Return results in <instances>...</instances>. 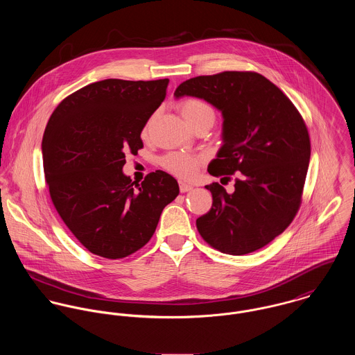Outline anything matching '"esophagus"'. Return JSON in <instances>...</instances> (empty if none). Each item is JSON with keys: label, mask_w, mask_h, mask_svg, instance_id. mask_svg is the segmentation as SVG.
Instances as JSON below:
<instances>
[{"label": "esophagus", "mask_w": 355, "mask_h": 355, "mask_svg": "<svg viewBox=\"0 0 355 355\" xmlns=\"http://www.w3.org/2000/svg\"><path fill=\"white\" fill-rule=\"evenodd\" d=\"M179 189H180V193H187V191L193 190V186L186 182H179Z\"/></svg>", "instance_id": "34e87169"}]
</instances>
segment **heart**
<instances>
[{"mask_svg":"<svg viewBox=\"0 0 355 355\" xmlns=\"http://www.w3.org/2000/svg\"><path fill=\"white\" fill-rule=\"evenodd\" d=\"M179 110L184 121L189 124V127H193L198 123L213 124L216 119V112L213 106L200 98H187L180 102ZM146 132H148V127L145 128V134ZM202 162V155L183 152L168 153L161 158V165L168 172L183 179L193 178Z\"/></svg>","mask_w":355,"mask_h":355,"instance_id":"1","label":"heart"}]
</instances>
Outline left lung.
Instances as JSON below:
<instances>
[{
  "label": "left lung",
  "mask_w": 355,
  "mask_h": 355,
  "mask_svg": "<svg viewBox=\"0 0 355 355\" xmlns=\"http://www.w3.org/2000/svg\"><path fill=\"white\" fill-rule=\"evenodd\" d=\"M197 97L223 114V146L207 172L235 190L213 183L210 210L197 218L203 239L231 255L253 253L279 236L302 201L310 159L304 119L288 97L257 72L225 71L183 82L175 97Z\"/></svg>",
  "instance_id": "8db88e82"
}]
</instances>
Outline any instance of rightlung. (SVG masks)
<instances>
[{
  "label": "right lung",
  "mask_w": 355,
  "mask_h": 355,
  "mask_svg": "<svg viewBox=\"0 0 355 355\" xmlns=\"http://www.w3.org/2000/svg\"><path fill=\"white\" fill-rule=\"evenodd\" d=\"M168 83L105 79L72 93L51 113L42 139L51 202L90 253L117 259L138 252L179 196L176 179L164 171L141 184L123 173L125 154L144 148L141 132Z\"/></svg>",
  "instance_id": "obj_1"
}]
</instances>
